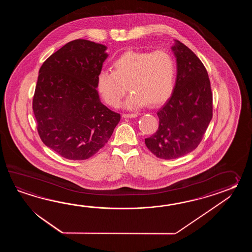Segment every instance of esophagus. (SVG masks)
<instances>
[{
  "mask_svg": "<svg viewBox=\"0 0 252 252\" xmlns=\"http://www.w3.org/2000/svg\"><path fill=\"white\" fill-rule=\"evenodd\" d=\"M137 116H138L137 113H124L123 114L124 118H135Z\"/></svg>",
  "mask_w": 252,
  "mask_h": 252,
  "instance_id": "obj_1",
  "label": "esophagus"
}]
</instances>
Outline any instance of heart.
<instances>
[{"label": "heart", "mask_w": 252, "mask_h": 252, "mask_svg": "<svg viewBox=\"0 0 252 252\" xmlns=\"http://www.w3.org/2000/svg\"><path fill=\"white\" fill-rule=\"evenodd\" d=\"M176 81V63L163 50L152 53L127 51L113 63V72L102 71L97 76V88L103 100L118 107L128 91L132 92L124 102L128 109L159 106L171 96Z\"/></svg>", "instance_id": "obj_1"}]
</instances>
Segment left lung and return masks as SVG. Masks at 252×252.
<instances>
[{"mask_svg":"<svg viewBox=\"0 0 252 252\" xmlns=\"http://www.w3.org/2000/svg\"><path fill=\"white\" fill-rule=\"evenodd\" d=\"M176 86L158 112V128L145 139L147 148L162 159H174L193 151L202 141L213 118V93L207 70L186 45L177 40Z\"/></svg>","mask_w":252,"mask_h":252,"instance_id":"1","label":"left lung"}]
</instances>
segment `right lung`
Returning a JSON list of instances; mask_svg holds the SVG:
<instances>
[{"label":"right lung","instance_id":"obj_1","mask_svg":"<svg viewBox=\"0 0 252 252\" xmlns=\"http://www.w3.org/2000/svg\"><path fill=\"white\" fill-rule=\"evenodd\" d=\"M106 47L86 39L66 43L38 72L33 113L43 143L71 160H85L108 142L121 115L100 102L97 76Z\"/></svg>","mask_w":252,"mask_h":252}]
</instances>
